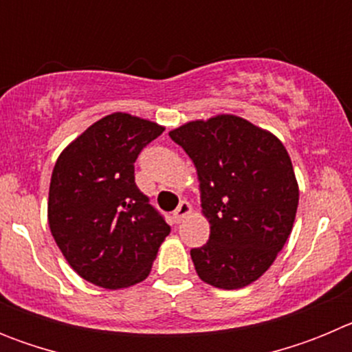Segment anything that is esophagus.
Segmentation results:
<instances>
[{
	"mask_svg": "<svg viewBox=\"0 0 352 352\" xmlns=\"http://www.w3.org/2000/svg\"><path fill=\"white\" fill-rule=\"evenodd\" d=\"M190 213H192L190 204L186 203V201H182V203H179V206L176 208V211H174V219L178 220V222H182V220L186 219V217H188Z\"/></svg>",
	"mask_w": 352,
	"mask_h": 352,
	"instance_id": "obj_1",
	"label": "esophagus"
}]
</instances>
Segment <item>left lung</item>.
I'll list each match as a JSON object with an SVG mask.
<instances>
[{"mask_svg": "<svg viewBox=\"0 0 352 352\" xmlns=\"http://www.w3.org/2000/svg\"><path fill=\"white\" fill-rule=\"evenodd\" d=\"M197 169L210 239L192 248L199 278L219 289L256 282L284 248L296 219V176L270 130L234 114L186 121L169 132Z\"/></svg>", "mask_w": 352, "mask_h": 352, "instance_id": "left-lung-1", "label": "left lung"}]
</instances>
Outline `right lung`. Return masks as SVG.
<instances>
[{
  "label": "right lung",
  "mask_w": 352,
  "mask_h": 352,
  "mask_svg": "<svg viewBox=\"0 0 352 352\" xmlns=\"http://www.w3.org/2000/svg\"><path fill=\"white\" fill-rule=\"evenodd\" d=\"M166 126L129 113L95 121L58 157L47 220L72 270L104 289H125L151 272L170 227L135 185L133 162Z\"/></svg>",
  "instance_id": "obj_1"
}]
</instances>
